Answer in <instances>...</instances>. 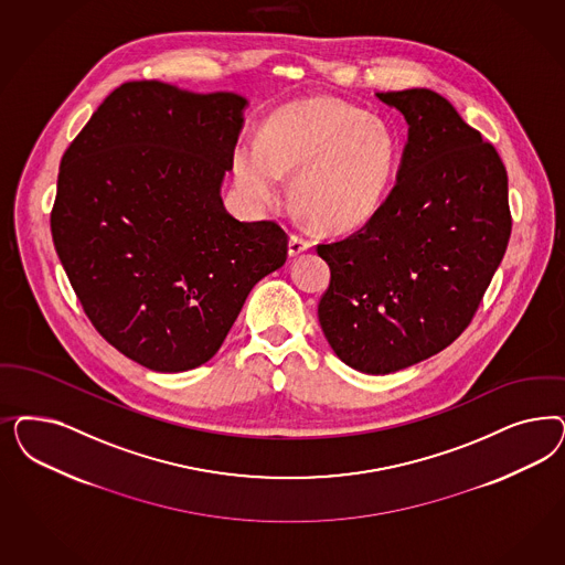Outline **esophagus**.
<instances>
[{"mask_svg": "<svg viewBox=\"0 0 565 565\" xmlns=\"http://www.w3.org/2000/svg\"><path fill=\"white\" fill-rule=\"evenodd\" d=\"M310 245L311 243L308 238L292 233L291 237H289V255H291V257H297V255L308 252V249H310Z\"/></svg>", "mask_w": 565, "mask_h": 565, "instance_id": "1", "label": "esophagus"}]
</instances>
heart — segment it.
Returning <instances> with one entry per match:
<instances>
[{
	"label": "heart",
	"mask_w": 565,
	"mask_h": 565,
	"mask_svg": "<svg viewBox=\"0 0 565 565\" xmlns=\"http://www.w3.org/2000/svg\"><path fill=\"white\" fill-rule=\"evenodd\" d=\"M399 147L393 130L337 97L297 99L276 109L262 143L235 149L238 186L262 205L280 198L282 174H295L292 201L322 231L364 226L383 207Z\"/></svg>",
	"instance_id": "1"
}]
</instances>
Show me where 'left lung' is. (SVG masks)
I'll return each mask as SVG.
<instances>
[{"mask_svg":"<svg viewBox=\"0 0 565 565\" xmlns=\"http://www.w3.org/2000/svg\"><path fill=\"white\" fill-rule=\"evenodd\" d=\"M409 132L376 216L318 245L330 285L318 320L341 362L391 374L428 360L472 322L511 235L497 149L430 89L376 93Z\"/></svg>","mask_w":565,"mask_h":565,"instance_id":"8db88e82","label":"left lung"}]
</instances>
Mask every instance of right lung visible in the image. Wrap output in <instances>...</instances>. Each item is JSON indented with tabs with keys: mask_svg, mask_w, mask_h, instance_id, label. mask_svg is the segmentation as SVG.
Here are the masks:
<instances>
[{
	"mask_svg": "<svg viewBox=\"0 0 565 565\" xmlns=\"http://www.w3.org/2000/svg\"><path fill=\"white\" fill-rule=\"evenodd\" d=\"M245 106L132 81L62 158L55 252L95 330L149 370L212 360L255 282L287 262L276 222H238L220 198Z\"/></svg>",
	"mask_w": 565,
	"mask_h": 565,
	"instance_id": "obj_1",
	"label": "right lung"
}]
</instances>
